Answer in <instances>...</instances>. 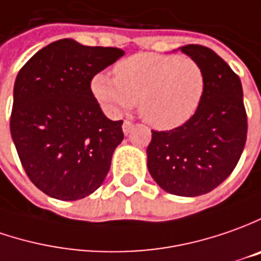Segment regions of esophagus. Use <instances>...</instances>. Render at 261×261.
<instances>
[{
	"instance_id": "esophagus-1",
	"label": "esophagus",
	"mask_w": 261,
	"mask_h": 261,
	"mask_svg": "<svg viewBox=\"0 0 261 261\" xmlns=\"http://www.w3.org/2000/svg\"><path fill=\"white\" fill-rule=\"evenodd\" d=\"M133 128V122L128 121V120H125V121L122 122V131H124V134H128Z\"/></svg>"
}]
</instances>
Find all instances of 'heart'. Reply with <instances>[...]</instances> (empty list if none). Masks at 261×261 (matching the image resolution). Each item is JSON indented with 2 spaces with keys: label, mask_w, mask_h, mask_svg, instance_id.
Segmentation results:
<instances>
[{
  "label": "heart",
  "mask_w": 261,
  "mask_h": 261,
  "mask_svg": "<svg viewBox=\"0 0 261 261\" xmlns=\"http://www.w3.org/2000/svg\"><path fill=\"white\" fill-rule=\"evenodd\" d=\"M115 77L98 73L92 92L111 113L139 102L144 121L158 130H172L192 118L202 102L206 76L198 60L165 53H137L117 63Z\"/></svg>",
  "instance_id": "obj_1"
}]
</instances>
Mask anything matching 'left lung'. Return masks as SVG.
I'll return each mask as SVG.
<instances>
[{"label":"left lung","instance_id":"1","mask_svg":"<svg viewBox=\"0 0 261 261\" xmlns=\"http://www.w3.org/2000/svg\"><path fill=\"white\" fill-rule=\"evenodd\" d=\"M180 50L205 70V95L184 125L151 130L147 167L166 192L199 196L222 184L237 166L247 140V113L241 81L227 62L201 44Z\"/></svg>","mask_w":261,"mask_h":261}]
</instances>
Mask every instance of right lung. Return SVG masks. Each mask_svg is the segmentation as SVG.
Instances as JSON below:
<instances>
[{
    "instance_id": "obj_1",
    "label": "right lung",
    "mask_w": 261,
    "mask_h": 261,
    "mask_svg": "<svg viewBox=\"0 0 261 261\" xmlns=\"http://www.w3.org/2000/svg\"><path fill=\"white\" fill-rule=\"evenodd\" d=\"M121 56L117 47L62 39L39 50L17 75L11 136L29 179L51 198L82 199L110 170L124 139L122 120L103 115L91 82Z\"/></svg>"
}]
</instances>
